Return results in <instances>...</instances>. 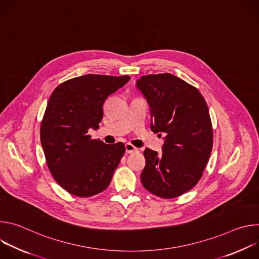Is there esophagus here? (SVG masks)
Segmentation results:
<instances>
[{"label":"esophagus","instance_id":"1","mask_svg":"<svg viewBox=\"0 0 259 259\" xmlns=\"http://www.w3.org/2000/svg\"><path fill=\"white\" fill-rule=\"evenodd\" d=\"M125 149H126V153H128V154H132V153L138 152L137 147L134 146V145L131 144V143H126V144H125Z\"/></svg>","mask_w":259,"mask_h":259}]
</instances>
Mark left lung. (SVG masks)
Segmentation results:
<instances>
[{"label": "left lung", "mask_w": 259, "mask_h": 259, "mask_svg": "<svg viewBox=\"0 0 259 259\" xmlns=\"http://www.w3.org/2000/svg\"><path fill=\"white\" fill-rule=\"evenodd\" d=\"M136 87L151 107V129L166 134L162 155L145 149L141 183L160 198L179 197L199 182L210 158L213 130L207 103L196 87L171 73L143 76Z\"/></svg>", "instance_id": "1"}]
</instances>
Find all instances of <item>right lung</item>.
Returning a JSON list of instances; mask_svg holds the SVG:
<instances>
[{"mask_svg": "<svg viewBox=\"0 0 259 259\" xmlns=\"http://www.w3.org/2000/svg\"><path fill=\"white\" fill-rule=\"evenodd\" d=\"M129 76L85 75L67 80L52 92L41 123V143L48 168L59 186L77 197L103 192L125 153L122 142L92 139L102 106Z\"/></svg>", "mask_w": 259, "mask_h": 259, "instance_id": "1", "label": "right lung"}]
</instances>
